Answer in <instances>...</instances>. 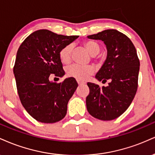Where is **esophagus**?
Returning a JSON list of instances; mask_svg holds the SVG:
<instances>
[{
  "label": "esophagus",
  "instance_id": "obj_1",
  "mask_svg": "<svg viewBox=\"0 0 155 155\" xmlns=\"http://www.w3.org/2000/svg\"><path fill=\"white\" fill-rule=\"evenodd\" d=\"M77 82H78V85H83V84H85V82H83V81H79V80H78Z\"/></svg>",
  "mask_w": 155,
  "mask_h": 155
}]
</instances>
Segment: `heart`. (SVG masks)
I'll return each instance as SVG.
<instances>
[{"mask_svg": "<svg viewBox=\"0 0 155 155\" xmlns=\"http://www.w3.org/2000/svg\"><path fill=\"white\" fill-rule=\"evenodd\" d=\"M84 45L88 52L92 56H96L100 51V45L94 41H87ZM73 44L70 43L65 45L59 51V58L61 62L69 64L72 60V54L73 51ZM94 72V67L91 66H83V65L74 64L71 65L67 68V74L69 77L75 78L79 81H85L88 79L89 76Z\"/></svg>", "mask_w": 155, "mask_h": 155, "instance_id": "1", "label": "heart"}]
</instances>
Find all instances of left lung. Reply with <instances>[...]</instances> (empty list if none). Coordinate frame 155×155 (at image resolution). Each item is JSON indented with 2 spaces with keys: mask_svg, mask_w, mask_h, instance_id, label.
Segmentation results:
<instances>
[{
  "mask_svg": "<svg viewBox=\"0 0 155 155\" xmlns=\"http://www.w3.org/2000/svg\"><path fill=\"white\" fill-rule=\"evenodd\" d=\"M88 38L104 41L107 49L104 63L96 74L107 87L88 83L90 93L86 97L87 110L101 120H112L124 113L131 104L138 88L140 62L130 38L116 30H106Z\"/></svg>",
  "mask_w": 155,
  "mask_h": 155,
  "instance_id": "1",
  "label": "left lung"
}]
</instances>
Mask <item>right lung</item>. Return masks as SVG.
Returning <instances> with one entry per match:
<instances>
[{
	"label": "right lung",
	"instance_id": "obj_1",
	"mask_svg": "<svg viewBox=\"0 0 155 155\" xmlns=\"http://www.w3.org/2000/svg\"><path fill=\"white\" fill-rule=\"evenodd\" d=\"M78 38L39 30L30 34L18 49L14 67L18 94L24 108L38 122L56 123L66 115L77 81L68 78L56 83L49 78L64 74L59 51Z\"/></svg>",
	"mask_w": 155,
	"mask_h": 155
}]
</instances>
